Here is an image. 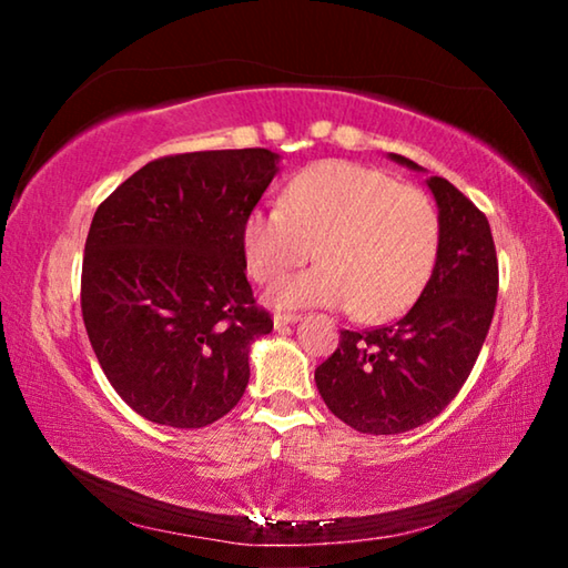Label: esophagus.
<instances>
[{"label": "esophagus", "instance_id": "obj_1", "mask_svg": "<svg viewBox=\"0 0 568 568\" xmlns=\"http://www.w3.org/2000/svg\"><path fill=\"white\" fill-rule=\"evenodd\" d=\"M297 321H301V315H295V313H275L273 315L275 331H283V328H287V325H295Z\"/></svg>", "mask_w": 568, "mask_h": 568}]
</instances>
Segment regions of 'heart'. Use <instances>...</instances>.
<instances>
[{
    "instance_id": "heart-1",
    "label": "heart",
    "mask_w": 568,
    "mask_h": 568,
    "mask_svg": "<svg viewBox=\"0 0 568 568\" xmlns=\"http://www.w3.org/2000/svg\"><path fill=\"white\" fill-rule=\"evenodd\" d=\"M438 213L420 190L386 172L328 160L303 170L283 205L243 220V253L257 283H277L313 253L311 271L267 295L277 307H353L361 321L406 311L434 273Z\"/></svg>"
}]
</instances>
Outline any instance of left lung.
I'll return each mask as SVG.
<instances>
[{
    "label": "left lung",
    "mask_w": 568,
    "mask_h": 568,
    "mask_svg": "<svg viewBox=\"0 0 568 568\" xmlns=\"http://www.w3.org/2000/svg\"><path fill=\"white\" fill-rule=\"evenodd\" d=\"M413 172L416 162L388 152ZM440 243L416 305L386 328L343 331L315 386L361 434L393 436L436 418L464 386L486 341L498 295V261L486 215L444 178H426Z\"/></svg>",
    "instance_id": "1"
}]
</instances>
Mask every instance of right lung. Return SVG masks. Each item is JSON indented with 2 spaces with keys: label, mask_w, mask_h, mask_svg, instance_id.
I'll use <instances>...</instances> for the list:
<instances>
[{
  "label": "right lung",
  "mask_w": 568,
  "mask_h": 568,
  "mask_svg": "<svg viewBox=\"0 0 568 568\" xmlns=\"http://www.w3.org/2000/svg\"><path fill=\"white\" fill-rule=\"evenodd\" d=\"M281 155L210 150L148 162L92 217L82 318L118 396L142 418L203 428L237 406L250 345L273 331L245 277L243 220Z\"/></svg>",
  "instance_id": "right-lung-1"
}]
</instances>
